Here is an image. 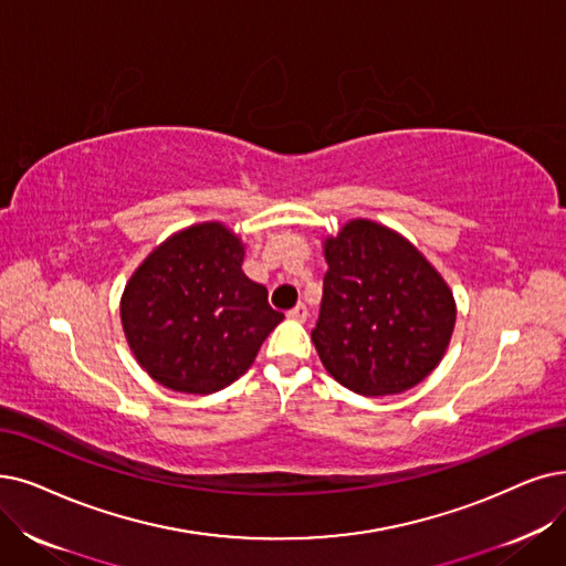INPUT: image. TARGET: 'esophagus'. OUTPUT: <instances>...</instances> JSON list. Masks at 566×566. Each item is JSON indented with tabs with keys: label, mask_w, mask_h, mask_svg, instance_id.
I'll return each mask as SVG.
<instances>
[{
	"label": "esophagus",
	"mask_w": 566,
	"mask_h": 566,
	"mask_svg": "<svg viewBox=\"0 0 566 566\" xmlns=\"http://www.w3.org/2000/svg\"><path fill=\"white\" fill-rule=\"evenodd\" d=\"M287 318L290 321H297V323H304L308 318V308L304 304H297L295 308L287 311Z\"/></svg>",
	"instance_id": "obj_1"
}]
</instances>
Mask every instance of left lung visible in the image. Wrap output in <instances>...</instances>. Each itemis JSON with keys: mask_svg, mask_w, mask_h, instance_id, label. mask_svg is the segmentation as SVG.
<instances>
[{"mask_svg": "<svg viewBox=\"0 0 566 566\" xmlns=\"http://www.w3.org/2000/svg\"><path fill=\"white\" fill-rule=\"evenodd\" d=\"M327 274L311 338L327 374L365 397L411 390L453 336V290L418 248L376 220L323 241Z\"/></svg>", "mask_w": 566, "mask_h": 566, "instance_id": "8db88e82", "label": "left lung"}]
</instances>
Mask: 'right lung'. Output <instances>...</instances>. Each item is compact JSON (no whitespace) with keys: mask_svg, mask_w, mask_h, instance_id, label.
Here are the masks:
<instances>
[{"mask_svg":"<svg viewBox=\"0 0 566 566\" xmlns=\"http://www.w3.org/2000/svg\"><path fill=\"white\" fill-rule=\"evenodd\" d=\"M243 241L218 220L155 245L134 269L120 323L142 369L160 386L211 395L243 376L283 313L243 274Z\"/></svg>","mask_w":566,"mask_h":566,"instance_id":"right-lung-1","label":"right lung"}]
</instances>
